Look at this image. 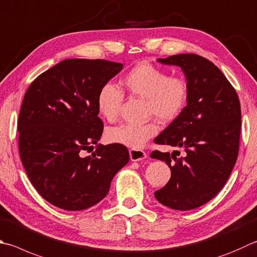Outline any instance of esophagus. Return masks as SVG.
<instances>
[{"label": "esophagus", "mask_w": 257, "mask_h": 257, "mask_svg": "<svg viewBox=\"0 0 257 257\" xmlns=\"http://www.w3.org/2000/svg\"><path fill=\"white\" fill-rule=\"evenodd\" d=\"M129 155H130V160L133 162L143 161L147 157V154L144 151H142V149H130Z\"/></svg>", "instance_id": "1"}]
</instances>
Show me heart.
<instances>
[{
	"label": "heart",
	"instance_id": "1",
	"mask_svg": "<svg viewBox=\"0 0 257 257\" xmlns=\"http://www.w3.org/2000/svg\"><path fill=\"white\" fill-rule=\"evenodd\" d=\"M121 85L133 95L146 101V112L163 122L179 118L188 102V83L182 76H169L165 69L142 62L125 74ZM123 93L113 84L106 83L96 94V109L106 121H114L119 115ZM158 125L155 121L145 123H123L109 128L105 133L108 142L123 145L133 149L142 148L148 139L155 136Z\"/></svg>",
	"mask_w": 257,
	"mask_h": 257
}]
</instances>
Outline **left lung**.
<instances>
[{"mask_svg":"<svg viewBox=\"0 0 257 257\" xmlns=\"http://www.w3.org/2000/svg\"><path fill=\"white\" fill-rule=\"evenodd\" d=\"M157 62L181 67L189 95L183 112L154 141L176 149L172 154H151L171 170L170 181L156 191L155 198L166 207L185 211L217 195L234 169L239 148L240 103L229 81L207 58L179 54Z\"/></svg>","mask_w":257,"mask_h":257,"instance_id":"8db88e82","label":"left lung"}]
</instances>
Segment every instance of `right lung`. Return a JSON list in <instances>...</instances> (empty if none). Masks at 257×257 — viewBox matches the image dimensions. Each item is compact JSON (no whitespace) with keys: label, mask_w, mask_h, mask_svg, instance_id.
Masks as SVG:
<instances>
[{"label":"right lung","mask_w":257,"mask_h":257,"mask_svg":"<svg viewBox=\"0 0 257 257\" xmlns=\"http://www.w3.org/2000/svg\"><path fill=\"white\" fill-rule=\"evenodd\" d=\"M122 68L104 59H65L26 92L18 120L21 162L35 189L55 207L75 211L99 203L129 162L123 145L97 144L103 122L96 94ZM93 143L97 149L85 157Z\"/></svg>","instance_id":"obj_1"}]
</instances>
